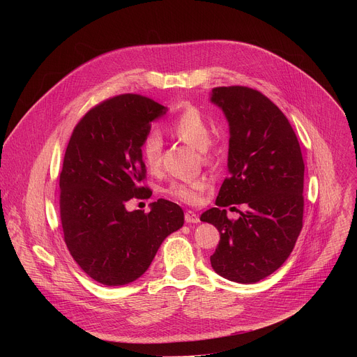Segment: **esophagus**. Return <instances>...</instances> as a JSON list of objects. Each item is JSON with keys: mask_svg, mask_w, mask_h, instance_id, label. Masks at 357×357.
Wrapping results in <instances>:
<instances>
[{"mask_svg": "<svg viewBox=\"0 0 357 357\" xmlns=\"http://www.w3.org/2000/svg\"><path fill=\"white\" fill-rule=\"evenodd\" d=\"M185 222L186 223H199L200 220H199V215L197 213H195V212H192V211H186L185 212Z\"/></svg>", "mask_w": 357, "mask_h": 357, "instance_id": "obj_1", "label": "esophagus"}]
</instances>
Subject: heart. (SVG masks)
<instances>
[{"label": "heart", "instance_id": "1", "mask_svg": "<svg viewBox=\"0 0 357 357\" xmlns=\"http://www.w3.org/2000/svg\"><path fill=\"white\" fill-rule=\"evenodd\" d=\"M171 132L185 144L200 151L202 158L206 162L212 160V155L208 149L212 141V128L205 116H203L196 107H185L172 121ZM141 154L144 164L149 171L154 172L160 169L162 158V137L158 131H151L144 137L141 145ZM205 189V181L195 179L185 182H172L165 192L176 200L189 203V205H195V203H197L202 199V193Z\"/></svg>", "mask_w": 357, "mask_h": 357}]
</instances>
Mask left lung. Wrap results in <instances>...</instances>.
Instances as JSON below:
<instances>
[{"label":"left lung","mask_w":357,"mask_h":357,"mask_svg":"<svg viewBox=\"0 0 357 357\" xmlns=\"http://www.w3.org/2000/svg\"><path fill=\"white\" fill-rule=\"evenodd\" d=\"M211 101L229 123V176L216 208L202 213L220 241L211 257L213 270L234 282L254 284L278 270L296 243L303 216V160L284 113L260 91L215 87ZM245 202L237 221L224 208Z\"/></svg>","instance_id":"8db88e82"}]
</instances>
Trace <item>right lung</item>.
I'll list each match as a JSON object with an SVG mask.
<instances>
[{"label": "right lung", "mask_w": 357, "mask_h": 357, "mask_svg": "<svg viewBox=\"0 0 357 357\" xmlns=\"http://www.w3.org/2000/svg\"><path fill=\"white\" fill-rule=\"evenodd\" d=\"M168 109L139 94L93 107L75 127L61 172V220L73 260L94 281L119 287L139 278L162 241L183 226L176 203L158 199L149 213L126 202L149 193L141 145Z\"/></svg>", "instance_id": "1"}]
</instances>
